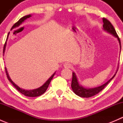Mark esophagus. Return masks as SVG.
<instances>
[{
  "label": "esophagus",
  "mask_w": 123,
  "mask_h": 123,
  "mask_svg": "<svg viewBox=\"0 0 123 123\" xmlns=\"http://www.w3.org/2000/svg\"><path fill=\"white\" fill-rule=\"evenodd\" d=\"M71 67V65L69 63L66 62L64 64V67L65 68H70Z\"/></svg>",
  "instance_id": "1"
}]
</instances>
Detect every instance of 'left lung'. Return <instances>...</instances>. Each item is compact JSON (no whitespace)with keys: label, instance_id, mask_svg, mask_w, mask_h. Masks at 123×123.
<instances>
[{"label":"left lung","instance_id":"1","mask_svg":"<svg viewBox=\"0 0 123 123\" xmlns=\"http://www.w3.org/2000/svg\"><path fill=\"white\" fill-rule=\"evenodd\" d=\"M103 29L104 31H106L107 33H110V34H112L113 36H114L115 38H117L118 41L119 42V44H120V50H121V42H120V40L117 34L116 31H115V28H114L113 25L111 24V23L109 21L108 19H106V18H103ZM118 69V67L117 69L116 72H115V74L112 77V78L110 79L108 81H106L105 83H104V85L100 86L99 87H96L94 88H90V89H88V88H86L85 87L83 86L82 85H80L78 81L77 77L76 76V74H75L74 72H73V79H72V82H71V88L73 91L74 92V93H75V95H77V96H80V97L82 98H90L92 97L93 96H95V95L98 93L99 92H100L102 90L104 89L105 86L108 85V84L110 83V81H111V80L113 79L115 77V74H116L117 72Z\"/></svg>","mask_w":123,"mask_h":123}]
</instances>
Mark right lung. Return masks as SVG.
Segmentation results:
<instances>
[{
	"mask_svg": "<svg viewBox=\"0 0 123 123\" xmlns=\"http://www.w3.org/2000/svg\"><path fill=\"white\" fill-rule=\"evenodd\" d=\"M31 17V15H26V16H24V17H23V18H21V19H19V20L18 21L17 23H16L14 25H13V27H12V28H16V27H19V26L23 22H24V21L25 20V19H27V18H30V17ZM8 36H9V33H8ZM6 46V42L5 44L4 49H3V53H4V52L5 51ZM5 71H6V73L7 77H8L9 81L10 82H11V83L13 85V86H14L15 87L16 89H17V90L19 92L23 94V95H24L25 96H28V97H37V96H40V95H42V94L44 93L46 91L47 89H48V86H49V84H50V81H51L52 79H53V77H54L55 74V72L54 74H53L49 78V79H48V80H47V81H46V82L44 83L43 84L42 86L40 87L37 88V89H33V90H25V89L19 87L18 86H17L14 82H13V81H12V80H11V79L10 78L9 75V74H8V71H7L6 68H5Z\"/></svg>",
	"mask_w": 123,
	"mask_h": 123,
	"instance_id": "add662e5",
	"label": "right lung"
}]
</instances>
